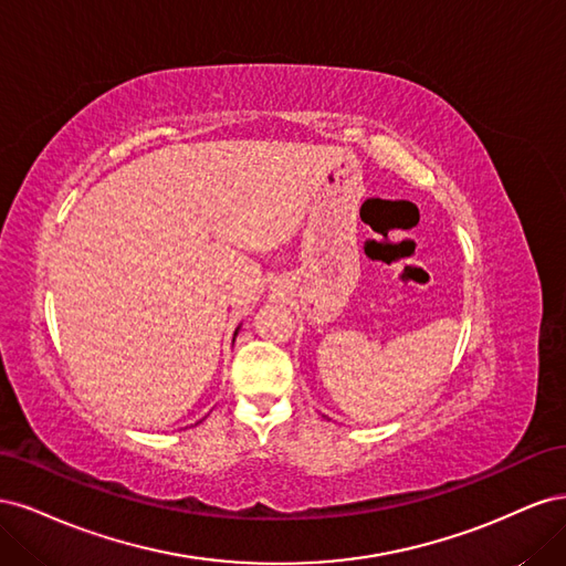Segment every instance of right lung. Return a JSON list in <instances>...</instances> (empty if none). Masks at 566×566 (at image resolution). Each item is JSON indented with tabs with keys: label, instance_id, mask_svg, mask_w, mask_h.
<instances>
[{
	"label": "right lung",
	"instance_id": "1",
	"mask_svg": "<svg viewBox=\"0 0 566 566\" xmlns=\"http://www.w3.org/2000/svg\"><path fill=\"white\" fill-rule=\"evenodd\" d=\"M235 335H238V331H235ZM235 335H233V339H235Z\"/></svg>",
	"mask_w": 566,
	"mask_h": 566
}]
</instances>
